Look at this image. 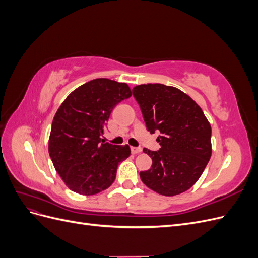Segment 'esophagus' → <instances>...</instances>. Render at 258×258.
<instances>
[{
	"label": "esophagus",
	"instance_id": "1",
	"mask_svg": "<svg viewBox=\"0 0 258 258\" xmlns=\"http://www.w3.org/2000/svg\"><path fill=\"white\" fill-rule=\"evenodd\" d=\"M142 152V148L141 147H131V153L132 154H140Z\"/></svg>",
	"mask_w": 258,
	"mask_h": 258
}]
</instances>
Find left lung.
I'll return each mask as SVG.
<instances>
[{
    "label": "left lung",
    "instance_id": "obj_1",
    "mask_svg": "<svg viewBox=\"0 0 258 258\" xmlns=\"http://www.w3.org/2000/svg\"><path fill=\"white\" fill-rule=\"evenodd\" d=\"M147 130L159 131L158 152L144 148L152 168L140 172L142 182L157 194L175 196L188 190L206 169L212 154L211 124L201 107L185 92L163 84L132 89Z\"/></svg>",
    "mask_w": 258,
    "mask_h": 258
}]
</instances>
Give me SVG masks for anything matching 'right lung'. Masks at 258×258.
<instances>
[{
  "label": "right lung",
  "instance_id": "right-lung-1",
  "mask_svg": "<svg viewBox=\"0 0 258 258\" xmlns=\"http://www.w3.org/2000/svg\"><path fill=\"white\" fill-rule=\"evenodd\" d=\"M132 95L126 83L96 79L77 87L53 117L48 152L62 181L74 192L91 196L110 187L129 145L104 143L106 121L116 104Z\"/></svg>",
  "mask_w": 258,
  "mask_h": 258
}]
</instances>
